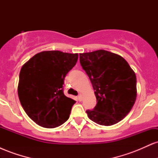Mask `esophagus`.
Returning <instances> with one entry per match:
<instances>
[{
	"mask_svg": "<svg viewBox=\"0 0 158 158\" xmlns=\"http://www.w3.org/2000/svg\"><path fill=\"white\" fill-rule=\"evenodd\" d=\"M78 99H79V101H81L82 100V94H79V96H78Z\"/></svg>",
	"mask_w": 158,
	"mask_h": 158,
	"instance_id": "obj_1",
	"label": "esophagus"
}]
</instances>
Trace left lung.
<instances>
[{
  "label": "left lung",
  "mask_w": 158,
  "mask_h": 158,
  "mask_svg": "<svg viewBox=\"0 0 158 158\" xmlns=\"http://www.w3.org/2000/svg\"><path fill=\"white\" fill-rule=\"evenodd\" d=\"M80 64L88 74L97 106L86 113L101 126H112L128 115L137 98L135 71L121 56L104 50L79 53Z\"/></svg>",
  "instance_id": "8db88e82"
}]
</instances>
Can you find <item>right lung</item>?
Here are the masks:
<instances>
[{"mask_svg":"<svg viewBox=\"0 0 158 158\" xmlns=\"http://www.w3.org/2000/svg\"><path fill=\"white\" fill-rule=\"evenodd\" d=\"M78 53L47 50L32 56L19 74L18 94L23 110L39 126H60L76 102L63 93L66 74L75 66Z\"/></svg>","mask_w":158,"mask_h":158,"instance_id":"1","label":"right lung"}]
</instances>
